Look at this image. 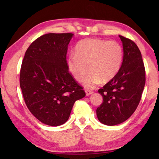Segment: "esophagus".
Segmentation results:
<instances>
[{"instance_id": "esophagus-1", "label": "esophagus", "mask_w": 159, "mask_h": 159, "mask_svg": "<svg viewBox=\"0 0 159 159\" xmlns=\"http://www.w3.org/2000/svg\"><path fill=\"white\" fill-rule=\"evenodd\" d=\"M85 93H86V96H90V95H92V94L93 93V92H92V91H90V90H85Z\"/></svg>"}]
</instances>
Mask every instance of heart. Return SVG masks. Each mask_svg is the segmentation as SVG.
<instances>
[{"mask_svg":"<svg viewBox=\"0 0 159 159\" xmlns=\"http://www.w3.org/2000/svg\"><path fill=\"white\" fill-rule=\"evenodd\" d=\"M123 59V50L116 41L98 38L80 40L75 47V55H70L66 66L78 82L84 79L83 85L92 89L102 82L107 83L119 72Z\"/></svg>","mask_w":159,"mask_h":159,"instance_id":"b5f03b06","label":"heart"}]
</instances>
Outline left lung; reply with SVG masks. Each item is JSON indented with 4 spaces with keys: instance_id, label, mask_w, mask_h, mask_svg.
<instances>
[{
    "instance_id": "8db88e82",
    "label": "left lung",
    "mask_w": 159,
    "mask_h": 159,
    "mask_svg": "<svg viewBox=\"0 0 159 159\" xmlns=\"http://www.w3.org/2000/svg\"><path fill=\"white\" fill-rule=\"evenodd\" d=\"M123 45V61L119 72L98 93L103 102L97 108L98 119L108 126L124 122L136 110L146 83V71L136 43L119 35Z\"/></svg>"
}]
</instances>
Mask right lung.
<instances>
[{
  "mask_svg": "<svg viewBox=\"0 0 159 159\" xmlns=\"http://www.w3.org/2000/svg\"><path fill=\"white\" fill-rule=\"evenodd\" d=\"M72 33H48L35 39L22 63L20 85L29 110L41 122L60 126L68 120L83 88L69 73L67 47Z\"/></svg>",
  "mask_w": 159,
  "mask_h": 159,
  "instance_id": "right-lung-1",
  "label": "right lung"
}]
</instances>
